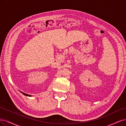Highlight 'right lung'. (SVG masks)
<instances>
[{"mask_svg": "<svg viewBox=\"0 0 126 126\" xmlns=\"http://www.w3.org/2000/svg\"><path fill=\"white\" fill-rule=\"evenodd\" d=\"M21 93H22V94H23L24 95H25V96H29V97H31V95H29V94H26V93H23L22 92H21Z\"/></svg>", "mask_w": 126, "mask_h": 126, "instance_id": "1", "label": "right lung"}]
</instances>
